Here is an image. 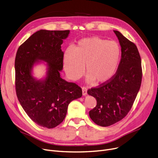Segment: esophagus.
<instances>
[{
    "instance_id": "1",
    "label": "esophagus",
    "mask_w": 158,
    "mask_h": 158,
    "mask_svg": "<svg viewBox=\"0 0 158 158\" xmlns=\"http://www.w3.org/2000/svg\"><path fill=\"white\" fill-rule=\"evenodd\" d=\"M82 95H87V88L85 86H82Z\"/></svg>"
}]
</instances>
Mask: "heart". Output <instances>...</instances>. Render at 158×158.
Here are the masks:
<instances>
[{
  "label": "heart",
  "instance_id": "b5f03b06",
  "mask_svg": "<svg viewBox=\"0 0 158 158\" xmlns=\"http://www.w3.org/2000/svg\"><path fill=\"white\" fill-rule=\"evenodd\" d=\"M120 44L98 36L81 40L73 51L64 52L63 63L67 76L72 80L80 78L85 72L89 82L102 84L110 81L117 72L121 60Z\"/></svg>",
  "mask_w": 158,
  "mask_h": 158
}]
</instances>
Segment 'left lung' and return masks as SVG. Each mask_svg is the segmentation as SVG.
<instances>
[{
    "mask_svg": "<svg viewBox=\"0 0 158 158\" xmlns=\"http://www.w3.org/2000/svg\"><path fill=\"white\" fill-rule=\"evenodd\" d=\"M122 49L121 60L114 77L108 82L88 89L97 105L89 112L94 123L107 127L122 120L131 110L142 79V61L136 45L118 31H113Z\"/></svg>",
    "mask_w": 158,
    "mask_h": 158,
    "instance_id": "1",
    "label": "left lung"
}]
</instances>
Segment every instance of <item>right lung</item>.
Masks as SVG:
<instances>
[{
  "label": "right lung",
  "instance_id": "right-lung-1",
  "mask_svg": "<svg viewBox=\"0 0 158 158\" xmlns=\"http://www.w3.org/2000/svg\"><path fill=\"white\" fill-rule=\"evenodd\" d=\"M69 30H40L19 47L15 61L16 96L23 110L38 126L52 129L64 119L71 101L81 97L82 89L60 77L64 53L61 45ZM38 60L48 63L46 78L37 81L31 70Z\"/></svg>",
  "mask_w": 158,
  "mask_h": 158
}]
</instances>
